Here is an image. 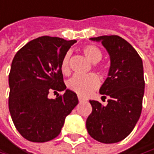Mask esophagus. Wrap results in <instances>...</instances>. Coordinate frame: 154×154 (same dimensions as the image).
<instances>
[{"mask_svg":"<svg viewBox=\"0 0 154 154\" xmlns=\"http://www.w3.org/2000/svg\"><path fill=\"white\" fill-rule=\"evenodd\" d=\"M77 98H78V100H79L80 102H81V101H83V100H85V99H84V98H82L80 95H78V96H77Z\"/></svg>","mask_w":154,"mask_h":154,"instance_id":"obj_1","label":"esophagus"}]
</instances>
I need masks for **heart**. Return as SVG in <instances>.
I'll use <instances>...</instances> for the list:
<instances>
[{
	"mask_svg": "<svg viewBox=\"0 0 154 154\" xmlns=\"http://www.w3.org/2000/svg\"><path fill=\"white\" fill-rule=\"evenodd\" d=\"M85 56L92 63H99L102 59V52L98 47L94 45H86L82 49ZM96 69L103 73L105 70L100 66H96ZM61 69L64 75H69V54H66L63 56L61 63ZM100 84L98 77L94 74H89L86 76L75 75L68 81V88L80 96H87L94 91Z\"/></svg>",
	"mask_w": 154,
	"mask_h": 154,
	"instance_id": "1",
	"label": "heart"
}]
</instances>
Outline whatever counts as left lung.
<instances>
[{
    "mask_svg": "<svg viewBox=\"0 0 154 154\" xmlns=\"http://www.w3.org/2000/svg\"><path fill=\"white\" fill-rule=\"evenodd\" d=\"M100 41L107 50L111 65L100 93L108 97L102 106L90 100L92 111L86 129L95 140L113 144L123 140L132 131L140 117L145 79L142 59L132 46L117 35L91 38Z\"/></svg>",
    "mask_w": 154,
    "mask_h": 154,
    "instance_id": "obj_1",
    "label": "left lung"
}]
</instances>
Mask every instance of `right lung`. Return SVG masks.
Wrapping results in <instances>:
<instances>
[{"mask_svg": "<svg viewBox=\"0 0 154 154\" xmlns=\"http://www.w3.org/2000/svg\"><path fill=\"white\" fill-rule=\"evenodd\" d=\"M76 40L42 36L16 54L8 75V108L15 127L32 142L55 138L65 118L77 105V94L66 90L55 100L49 92L66 90L61 69L63 56Z\"/></svg>", "mask_w": 154, "mask_h": 154, "instance_id": "add662e5", "label": "right lung"}]
</instances>
